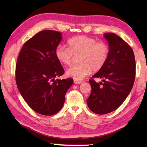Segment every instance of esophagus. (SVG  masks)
I'll list each match as a JSON object with an SVG mask.
<instances>
[{
    "label": "esophagus",
    "instance_id": "34e87169",
    "mask_svg": "<svg viewBox=\"0 0 147 147\" xmlns=\"http://www.w3.org/2000/svg\"><path fill=\"white\" fill-rule=\"evenodd\" d=\"M74 83L75 84H80L82 83V82L80 81V80H74Z\"/></svg>",
    "mask_w": 147,
    "mask_h": 147
}]
</instances>
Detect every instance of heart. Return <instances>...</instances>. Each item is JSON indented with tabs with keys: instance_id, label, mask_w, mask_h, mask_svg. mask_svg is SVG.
<instances>
[{
	"instance_id": "obj_1",
	"label": "heart",
	"mask_w": 147,
	"mask_h": 147,
	"mask_svg": "<svg viewBox=\"0 0 147 147\" xmlns=\"http://www.w3.org/2000/svg\"><path fill=\"white\" fill-rule=\"evenodd\" d=\"M69 48L59 45L55 49L56 59L61 64L70 65L74 56H79L80 63L67 71V75L80 80L91 71H98L105 65L109 54V48L104 42L86 36L74 37L68 41Z\"/></svg>"
}]
</instances>
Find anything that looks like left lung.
Wrapping results in <instances>:
<instances>
[{"instance_id":"left-lung-1","label":"left lung","mask_w":147,"mask_h":147,"mask_svg":"<svg viewBox=\"0 0 147 147\" xmlns=\"http://www.w3.org/2000/svg\"><path fill=\"white\" fill-rule=\"evenodd\" d=\"M109 54L102 68L89 80L91 93L87 100L89 108L96 114L110 113L120 106L132 89L136 76L135 56L131 47L113 33H105Z\"/></svg>"}]
</instances>
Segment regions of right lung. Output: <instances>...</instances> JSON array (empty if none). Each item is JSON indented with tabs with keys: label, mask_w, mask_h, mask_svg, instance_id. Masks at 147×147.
I'll use <instances>...</instances> for the list:
<instances>
[{
	"label": "right lung",
	"mask_w": 147,
	"mask_h": 147,
	"mask_svg": "<svg viewBox=\"0 0 147 147\" xmlns=\"http://www.w3.org/2000/svg\"><path fill=\"white\" fill-rule=\"evenodd\" d=\"M61 39L59 32H39L23 45L17 59L16 80L20 93L34 111L43 115L60 110L73 84L72 78L54 79L64 73L55 56Z\"/></svg>",
	"instance_id": "obj_1"
}]
</instances>
